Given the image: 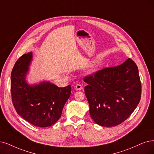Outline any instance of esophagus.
<instances>
[{"instance_id": "obj_1", "label": "esophagus", "mask_w": 154, "mask_h": 154, "mask_svg": "<svg viewBox=\"0 0 154 154\" xmlns=\"http://www.w3.org/2000/svg\"><path fill=\"white\" fill-rule=\"evenodd\" d=\"M75 89L76 90H81L82 89V85L81 84H77L75 85Z\"/></svg>"}]
</instances>
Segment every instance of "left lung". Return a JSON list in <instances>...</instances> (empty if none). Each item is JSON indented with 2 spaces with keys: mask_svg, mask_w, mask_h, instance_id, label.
<instances>
[{
  "mask_svg": "<svg viewBox=\"0 0 154 154\" xmlns=\"http://www.w3.org/2000/svg\"><path fill=\"white\" fill-rule=\"evenodd\" d=\"M84 81L88 84L84 91L91 117L101 126L121 124L139 104L141 81L137 65L131 58L86 76Z\"/></svg>",
  "mask_w": 154,
  "mask_h": 154,
  "instance_id": "obj_1",
  "label": "left lung"
}]
</instances>
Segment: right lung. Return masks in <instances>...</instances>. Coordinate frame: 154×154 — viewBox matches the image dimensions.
Segmentation results:
<instances>
[{"label": "right lung", "mask_w": 154, "mask_h": 154, "mask_svg": "<svg viewBox=\"0 0 154 154\" xmlns=\"http://www.w3.org/2000/svg\"><path fill=\"white\" fill-rule=\"evenodd\" d=\"M32 53L24 54L16 61L11 75V93L16 112L33 126H52L59 120L63 106L70 98L71 86L58 88L50 82L28 84L26 75Z\"/></svg>", "instance_id": "right-lung-1"}]
</instances>
